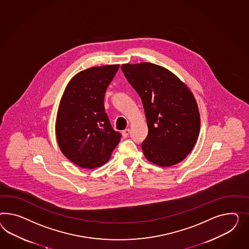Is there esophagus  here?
I'll return each mask as SVG.
<instances>
[{
    "instance_id": "34e87169",
    "label": "esophagus",
    "mask_w": 249,
    "mask_h": 249,
    "mask_svg": "<svg viewBox=\"0 0 249 249\" xmlns=\"http://www.w3.org/2000/svg\"><path fill=\"white\" fill-rule=\"evenodd\" d=\"M128 134H129V129H128V128H126V129H124V130L122 131V136H123L124 138H127Z\"/></svg>"
}]
</instances>
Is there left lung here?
<instances>
[{"mask_svg": "<svg viewBox=\"0 0 249 249\" xmlns=\"http://www.w3.org/2000/svg\"><path fill=\"white\" fill-rule=\"evenodd\" d=\"M122 72L142 99L148 133L142 142L147 160L169 167L193 149L200 116L192 92L175 74L149 62L123 64Z\"/></svg>", "mask_w": 249, "mask_h": 249, "instance_id": "obj_1", "label": "left lung"}]
</instances>
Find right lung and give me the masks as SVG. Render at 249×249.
<instances>
[{"instance_id":"right-lung-1","label":"right lung","mask_w":249,"mask_h":249,"mask_svg":"<svg viewBox=\"0 0 249 249\" xmlns=\"http://www.w3.org/2000/svg\"><path fill=\"white\" fill-rule=\"evenodd\" d=\"M120 65L92 67L76 74L61 97L56 138L61 152L81 168L101 167L121 141L111 127L104 96Z\"/></svg>"}]
</instances>
